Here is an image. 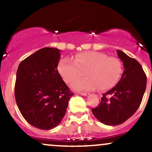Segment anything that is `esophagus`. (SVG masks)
Segmentation results:
<instances>
[{
  "instance_id": "esophagus-1",
  "label": "esophagus",
  "mask_w": 152,
  "mask_h": 152,
  "mask_svg": "<svg viewBox=\"0 0 152 152\" xmlns=\"http://www.w3.org/2000/svg\"><path fill=\"white\" fill-rule=\"evenodd\" d=\"M80 94L82 96H87L89 95L90 94L89 93H83V92H82V93H80Z\"/></svg>"
}]
</instances>
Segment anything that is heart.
<instances>
[{
    "label": "heart",
    "mask_w": 152,
    "mask_h": 152,
    "mask_svg": "<svg viewBox=\"0 0 152 152\" xmlns=\"http://www.w3.org/2000/svg\"><path fill=\"white\" fill-rule=\"evenodd\" d=\"M58 71L64 81L71 83L83 76L87 77L75 81L72 89L88 91L98 88L104 91L116 84L122 73L121 63L117 58L99 52H83L71 59L65 58L58 64Z\"/></svg>",
    "instance_id": "1"
}]
</instances>
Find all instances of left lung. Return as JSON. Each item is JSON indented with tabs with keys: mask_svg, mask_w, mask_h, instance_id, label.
I'll return each instance as SVG.
<instances>
[{
	"mask_svg": "<svg viewBox=\"0 0 152 152\" xmlns=\"http://www.w3.org/2000/svg\"><path fill=\"white\" fill-rule=\"evenodd\" d=\"M116 52L124 69L121 79L103 94L100 104L91 109L99 121L109 126L121 124L137 111L146 86V74L140 64L121 50Z\"/></svg>",
	"mask_w": 152,
	"mask_h": 152,
	"instance_id": "8db88e82",
	"label": "left lung"
}]
</instances>
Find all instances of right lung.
Returning a JSON list of instances; mask_svg holds the SVG:
<instances>
[{"label": "right lung", "mask_w": 152, "mask_h": 152, "mask_svg": "<svg viewBox=\"0 0 152 152\" xmlns=\"http://www.w3.org/2000/svg\"><path fill=\"white\" fill-rule=\"evenodd\" d=\"M60 52L58 48H41L20 62L17 70V105L26 121L40 129L58 126L74 95L57 69Z\"/></svg>", "instance_id": "right-lung-1"}]
</instances>
